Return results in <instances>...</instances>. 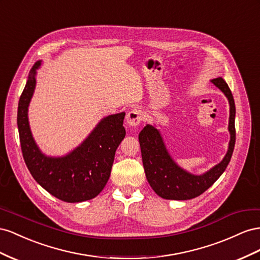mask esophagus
Returning a JSON list of instances; mask_svg holds the SVG:
<instances>
[{"instance_id":"34e87169","label":"esophagus","mask_w":260,"mask_h":260,"mask_svg":"<svg viewBox=\"0 0 260 260\" xmlns=\"http://www.w3.org/2000/svg\"><path fill=\"white\" fill-rule=\"evenodd\" d=\"M142 120H143V113L142 111L139 110H132L131 112H128L127 115H126V122H127V124L132 126V127H135V126L140 124Z\"/></svg>"}]
</instances>
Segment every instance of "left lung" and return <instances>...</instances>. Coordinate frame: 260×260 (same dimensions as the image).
<instances>
[{
  "mask_svg": "<svg viewBox=\"0 0 260 260\" xmlns=\"http://www.w3.org/2000/svg\"><path fill=\"white\" fill-rule=\"evenodd\" d=\"M211 83L224 93L230 105V142L226 154L218 165L203 174H192L182 169L169 153L161 133L153 125L147 124L139 133L143 165L148 183L157 195L165 199L187 200L202 195L216 182L231 160L235 145V103L231 90L222 77Z\"/></svg>",
  "mask_w": 260,
  "mask_h": 260,
  "instance_id": "left-lung-1",
  "label": "left lung"
}]
</instances>
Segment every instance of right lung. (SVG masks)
<instances>
[{
  "label": "right lung",
  "instance_id": "obj_1",
  "mask_svg": "<svg viewBox=\"0 0 260 260\" xmlns=\"http://www.w3.org/2000/svg\"><path fill=\"white\" fill-rule=\"evenodd\" d=\"M36 62L18 102L17 125L26 166L36 182L66 203H80L98 196L105 188L115 151L125 137V112L103 117L88 137L62 157H49L36 144L28 120V107L36 88Z\"/></svg>",
  "mask_w": 260,
  "mask_h": 260
}]
</instances>
